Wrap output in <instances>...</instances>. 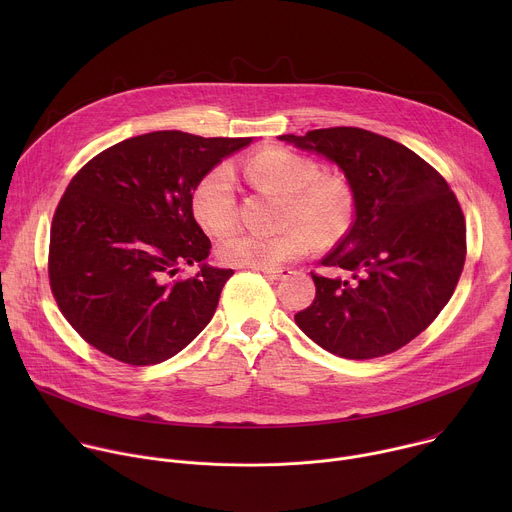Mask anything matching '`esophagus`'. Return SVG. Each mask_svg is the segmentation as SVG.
I'll return each mask as SVG.
<instances>
[{
  "instance_id": "1",
  "label": "esophagus",
  "mask_w": 512,
  "mask_h": 512,
  "mask_svg": "<svg viewBox=\"0 0 512 512\" xmlns=\"http://www.w3.org/2000/svg\"><path fill=\"white\" fill-rule=\"evenodd\" d=\"M257 271H263L271 279H285L291 273L287 267H257Z\"/></svg>"
}]
</instances>
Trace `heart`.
I'll use <instances>...</instances> for the list:
<instances>
[{
	"label": "heart",
	"mask_w": 512,
	"mask_h": 512,
	"mask_svg": "<svg viewBox=\"0 0 512 512\" xmlns=\"http://www.w3.org/2000/svg\"><path fill=\"white\" fill-rule=\"evenodd\" d=\"M245 176L255 186L285 196L281 225L295 227L277 235L237 233L218 247L223 263L253 269L273 267L304 257L314 245L312 234L318 241H330L344 231L352 212L348 184L336 174H320L314 160L269 148L247 160ZM190 204L198 225L210 235L223 237L233 231L239 204L231 168L216 166L206 172L194 186Z\"/></svg>",
	"instance_id": "heart-1"
}]
</instances>
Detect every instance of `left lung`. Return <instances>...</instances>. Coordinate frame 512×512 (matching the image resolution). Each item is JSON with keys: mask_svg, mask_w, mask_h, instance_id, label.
<instances>
[{"mask_svg": "<svg viewBox=\"0 0 512 512\" xmlns=\"http://www.w3.org/2000/svg\"><path fill=\"white\" fill-rule=\"evenodd\" d=\"M336 162L354 221L322 265L296 324L324 350L367 360L419 336L450 302L466 261V221L444 176L405 145L360 127L279 135Z\"/></svg>", "mask_w": 512, "mask_h": 512, "instance_id": "obj_1", "label": "left lung"}]
</instances>
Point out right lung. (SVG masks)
Returning <instances> with one entry per match:
<instances>
[{
	"label": "right lung",
	"instance_id": "right-lung-1",
	"mask_svg": "<svg viewBox=\"0 0 512 512\" xmlns=\"http://www.w3.org/2000/svg\"><path fill=\"white\" fill-rule=\"evenodd\" d=\"M249 143L152 131L111 145L70 180L52 218L48 279L85 342L148 367L204 330L233 269L204 263L210 241L194 221L192 190ZM194 262L199 273L182 278Z\"/></svg>",
	"mask_w": 512,
	"mask_h": 512
}]
</instances>
